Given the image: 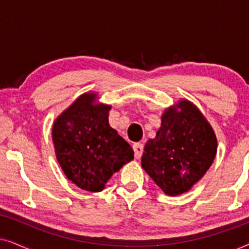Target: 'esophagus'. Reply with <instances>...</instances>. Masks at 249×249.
<instances>
[{"label":"esophagus","instance_id":"obj_1","mask_svg":"<svg viewBox=\"0 0 249 249\" xmlns=\"http://www.w3.org/2000/svg\"><path fill=\"white\" fill-rule=\"evenodd\" d=\"M132 148H134L136 159H141L142 152H144V146H142V142H136V144L132 145Z\"/></svg>","mask_w":249,"mask_h":249}]
</instances>
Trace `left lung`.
Masks as SVG:
<instances>
[{
	"label": "left lung",
	"instance_id": "8db88e82",
	"mask_svg": "<svg viewBox=\"0 0 249 249\" xmlns=\"http://www.w3.org/2000/svg\"><path fill=\"white\" fill-rule=\"evenodd\" d=\"M169 108L154 139L146 142L142 166L166 195L188 192L205 175L216 154L213 129L195 105Z\"/></svg>",
	"mask_w": 249,
	"mask_h": 249
}]
</instances>
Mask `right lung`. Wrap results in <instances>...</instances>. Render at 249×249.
<instances>
[{
	"label": "right lung",
	"instance_id": "right-lung-1",
	"mask_svg": "<svg viewBox=\"0 0 249 249\" xmlns=\"http://www.w3.org/2000/svg\"><path fill=\"white\" fill-rule=\"evenodd\" d=\"M84 94L56 119L52 137L67 178L87 192H101L114 172L134 159L130 145L108 124V105Z\"/></svg>",
	"mask_w": 249,
	"mask_h": 249
}]
</instances>
